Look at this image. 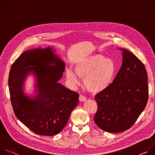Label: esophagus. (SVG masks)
Wrapping results in <instances>:
<instances>
[{"label":"esophagus","instance_id":"obj_1","mask_svg":"<svg viewBox=\"0 0 155 155\" xmlns=\"http://www.w3.org/2000/svg\"><path fill=\"white\" fill-rule=\"evenodd\" d=\"M79 100L81 101H85L86 100V97H85V96H84V95H80V96H79Z\"/></svg>","mask_w":155,"mask_h":155}]
</instances>
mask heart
Wrapping results in <instances>:
<instances>
[{
	"instance_id": "obj_1",
	"label": "heart",
	"mask_w": 155,
	"mask_h": 155,
	"mask_svg": "<svg viewBox=\"0 0 155 155\" xmlns=\"http://www.w3.org/2000/svg\"><path fill=\"white\" fill-rule=\"evenodd\" d=\"M116 71L114 61L100 54L89 55L80 59L74 66V71L67 70L66 76L73 84H78V78H84L85 87L92 93L106 89L112 82Z\"/></svg>"
}]
</instances>
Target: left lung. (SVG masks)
Segmentation results:
<instances>
[{
	"label": "left lung",
	"mask_w": 155,
	"mask_h": 155,
	"mask_svg": "<svg viewBox=\"0 0 155 155\" xmlns=\"http://www.w3.org/2000/svg\"><path fill=\"white\" fill-rule=\"evenodd\" d=\"M123 50V63L109 86L95 95V124L111 133L130 128L148 100V76L143 63L130 51Z\"/></svg>",
	"instance_id": "8db88e82"
}]
</instances>
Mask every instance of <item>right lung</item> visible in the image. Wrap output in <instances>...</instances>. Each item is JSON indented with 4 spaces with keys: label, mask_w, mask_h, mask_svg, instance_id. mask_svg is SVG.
Instances as JSON below:
<instances>
[{
    "label": "right lung",
    "mask_w": 155,
    "mask_h": 155,
    "mask_svg": "<svg viewBox=\"0 0 155 155\" xmlns=\"http://www.w3.org/2000/svg\"><path fill=\"white\" fill-rule=\"evenodd\" d=\"M51 47L29 49L13 63L8 76L11 104L15 116L32 132L52 136L66 125L79 101V94L58 81L62 78L65 63ZM32 72L37 77L38 94L31 99L22 91L26 76Z\"/></svg>",
    "instance_id": "1"
}]
</instances>
